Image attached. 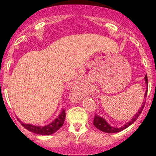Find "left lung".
Listing matches in <instances>:
<instances>
[{"mask_svg":"<svg viewBox=\"0 0 156 156\" xmlns=\"http://www.w3.org/2000/svg\"><path fill=\"white\" fill-rule=\"evenodd\" d=\"M144 79H145V83L146 84V90L145 95H144V98H146V96H147V90H148V79H147V75H146L145 78H144ZM145 101L146 100H144V102H143V105L141 106V107L139 108L137 112L133 115V117L130 119V122H128L127 123L125 124L124 126L121 127H115L111 126L104 118L100 117V116H99L97 114H96L95 116H94V125L97 127V129H99V130H101V131L105 132V133H118V132L122 131V130H125V129H126L127 127H128L130 125H131L132 124H133V122L138 119V117H139L140 113L142 112L143 109H144V106H145Z\"/></svg>","mask_w":156,"mask_h":156,"instance_id":"left-lung-1","label":"left lung"}]
</instances>
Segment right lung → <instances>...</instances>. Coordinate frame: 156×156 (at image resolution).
Returning <instances> with one entry per match:
<instances>
[{
  "label": "right lung",
  "mask_w": 156,
  "mask_h": 156,
  "mask_svg": "<svg viewBox=\"0 0 156 156\" xmlns=\"http://www.w3.org/2000/svg\"><path fill=\"white\" fill-rule=\"evenodd\" d=\"M65 119V110L62 109V111L60 112L59 115H58L51 123L48 124V125H44V126H38V125L37 126V125H31V124H26L23 122L22 121H20L19 119L18 120L20 121L21 125H23L25 128L27 129L29 131L32 132V133L41 135H50L57 131V130L63 125Z\"/></svg>",
  "instance_id": "right-lung-1"
}]
</instances>
